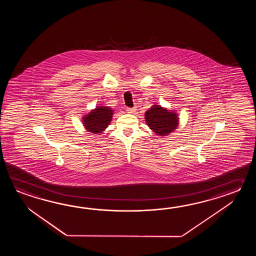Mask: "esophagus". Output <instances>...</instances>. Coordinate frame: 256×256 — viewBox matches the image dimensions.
<instances>
[{"label": "esophagus", "instance_id": "34e87169", "mask_svg": "<svg viewBox=\"0 0 256 256\" xmlns=\"http://www.w3.org/2000/svg\"><path fill=\"white\" fill-rule=\"evenodd\" d=\"M126 112H127L128 114H134V112H136V109H132V108H127V109H126Z\"/></svg>", "mask_w": 256, "mask_h": 256}]
</instances>
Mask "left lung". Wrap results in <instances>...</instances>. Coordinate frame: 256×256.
Returning <instances> with one entry per match:
<instances>
[{"label": "left lung", "mask_w": 256, "mask_h": 256, "mask_svg": "<svg viewBox=\"0 0 256 256\" xmlns=\"http://www.w3.org/2000/svg\"><path fill=\"white\" fill-rule=\"evenodd\" d=\"M144 119L148 127L158 136H166L180 126L176 112L169 110L161 105L154 104L146 112Z\"/></svg>", "instance_id": "left-lung-1"}]
</instances>
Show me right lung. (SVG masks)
Segmentation results:
<instances>
[{
    "label": "right lung",
    "mask_w": 256,
    "mask_h": 256,
    "mask_svg": "<svg viewBox=\"0 0 256 256\" xmlns=\"http://www.w3.org/2000/svg\"><path fill=\"white\" fill-rule=\"evenodd\" d=\"M114 110L109 106L98 105L88 114L82 117V124L85 130L93 134H100L104 132L108 127L114 116Z\"/></svg>",
    "instance_id": "obj_1"
}]
</instances>
